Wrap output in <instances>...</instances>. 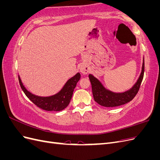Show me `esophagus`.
<instances>
[{
	"mask_svg": "<svg viewBox=\"0 0 160 160\" xmlns=\"http://www.w3.org/2000/svg\"><path fill=\"white\" fill-rule=\"evenodd\" d=\"M79 69H80V71L82 72L83 74H88V68L85 65H81L79 67Z\"/></svg>",
	"mask_w": 160,
	"mask_h": 160,
	"instance_id": "34e87169",
	"label": "esophagus"
}]
</instances>
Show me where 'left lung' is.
I'll return each mask as SVG.
<instances>
[{
  "mask_svg": "<svg viewBox=\"0 0 160 160\" xmlns=\"http://www.w3.org/2000/svg\"><path fill=\"white\" fill-rule=\"evenodd\" d=\"M144 60L143 62L142 70L138 81L133 88L124 93H116L106 89L99 81L92 75H89V78L92 87V92L94 100L101 106L107 108H113L124 105L132 101L138 93L140 85L144 75Z\"/></svg>",
  "mask_w": 160,
  "mask_h": 160,
  "instance_id": "8db88e82",
  "label": "left lung"
}]
</instances>
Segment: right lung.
<instances>
[{
  "mask_svg": "<svg viewBox=\"0 0 160 160\" xmlns=\"http://www.w3.org/2000/svg\"><path fill=\"white\" fill-rule=\"evenodd\" d=\"M81 75L78 72L67 81L59 93L50 97H39L32 94L24 87L19 76L18 81L21 88L26 96L38 108L45 111H59L66 108L69 104L74 89Z\"/></svg>",
  "mask_w": 160,
  "mask_h": 160,
  "instance_id": "1",
  "label": "right lung"
}]
</instances>
